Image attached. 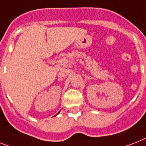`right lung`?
Instances as JSON below:
<instances>
[{"mask_svg":"<svg viewBox=\"0 0 146 146\" xmlns=\"http://www.w3.org/2000/svg\"><path fill=\"white\" fill-rule=\"evenodd\" d=\"M60 113V111H59V112H58V113H57V114H56V115H57V114H58V113ZM56 115H55V116H56Z\"/></svg>","mask_w":146,"mask_h":146,"instance_id":"obj_1","label":"right lung"}]
</instances>
